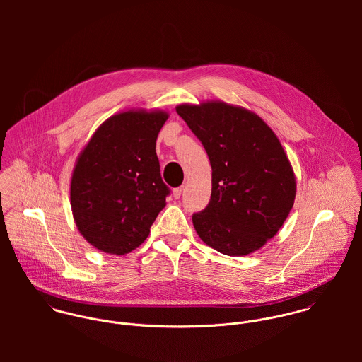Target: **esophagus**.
<instances>
[{
  "mask_svg": "<svg viewBox=\"0 0 362 362\" xmlns=\"http://www.w3.org/2000/svg\"><path fill=\"white\" fill-rule=\"evenodd\" d=\"M182 191H184V187H178V188H174L173 191V195L175 199H178L181 195H182Z\"/></svg>",
  "mask_w": 362,
  "mask_h": 362,
  "instance_id": "obj_1",
  "label": "esophagus"
}]
</instances>
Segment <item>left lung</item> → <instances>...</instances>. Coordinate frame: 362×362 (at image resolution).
<instances>
[{
	"label": "left lung",
	"mask_w": 362,
	"mask_h": 362,
	"mask_svg": "<svg viewBox=\"0 0 362 362\" xmlns=\"http://www.w3.org/2000/svg\"><path fill=\"white\" fill-rule=\"evenodd\" d=\"M177 112L202 142L211 165L210 201L192 214L198 235L224 255L257 251L294 205L296 178L280 141L260 117L241 107L181 104Z\"/></svg>",
	"instance_id": "obj_1"
}]
</instances>
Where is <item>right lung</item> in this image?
<instances>
[{
	"label": "right lung",
	"mask_w": 362,
	"mask_h": 362,
	"mask_svg": "<svg viewBox=\"0 0 362 362\" xmlns=\"http://www.w3.org/2000/svg\"><path fill=\"white\" fill-rule=\"evenodd\" d=\"M168 115L125 111L110 117L79 156L71 206L81 234L95 248L124 255L138 248L165 206L156 139Z\"/></svg>",
	"instance_id": "1"
}]
</instances>
